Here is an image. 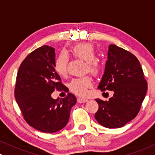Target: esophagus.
Listing matches in <instances>:
<instances>
[{
  "label": "esophagus",
  "mask_w": 155,
  "mask_h": 155,
  "mask_svg": "<svg viewBox=\"0 0 155 155\" xmlns=\"http://www.w3.org/2000/svg\"><path fill=\"white\" fill-rule=\"evenodd\" d=\"M78 102H79V103H83V102H86L88 100L87 99H85V98H81V97H78L77 99Z\"/></svg>",
  "instance_id": "1"
}]
</instances>
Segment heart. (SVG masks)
Masks as SVG:
<instances>
[{
    "instance_id": "heart-1",
    "label": "heart",
    "mask_w": 155,
    "mask_h": 155,
    "mask_svg": "<svg viewBox=\"0 0 155 155\" xmlns=\"http://www.w3.org/2000/svg\"><path fill=\"white\" fill-rule=\"evenodd\" d=\"M71 53L75 58L81 59L86 61L84 72L90 73L93 76H97L100 72V62L97 59V53L94 46L89 43H81L74 45L71 48ZM69 61L68 55L61 52L55 60L54 68L55 72L61 76L67 73V67ZM93 83L91 78L83 77L73 79L69 83V88L73 93L78 96H85L88 93V88H91Z\"/></svg>"
}]
</instances>
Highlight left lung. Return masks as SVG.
Returning <instances> with one entry per match:
<instances>
[{"label": "left lung", "instance_id": "left-lung-1", "mask_svg": "<svg viewBox=\"0 0 155 155\" xmlns=\"http://www.w3.org/2000/svg\"><path fill=\"white\" fill-rule=\"evenodd\" d=\"M105 72L98 88L114 91L108 101L96 99L95 119L107 128H119L138 115L147 91V82L138 58L115 45H109Z\"/></svg>", "mask_w": 155, "mask_h": 155}]
</instances>
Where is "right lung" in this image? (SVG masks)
<instances>
[{"instance_id":"right-lung-1","label":"right lung","mask_w":155,"mask_h":155,"mask_svg":"<svg viewBox=\"0 0 155 155\" xmlns=\"http://www.w3.org/2000/svg\"><path fill=\"white\" fill-rule=\"evenodd\" d=\"M55 57L54 48L43 45L24 59L17 74L15 97L23 118L30 126L43 133L63 129L77 102L71 93L61 100L52 98L55 89H67L55 70Z\"/></svg>"}]
</instances>
